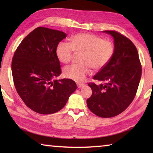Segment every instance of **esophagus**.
Wrapping results in <instances>:
<instances>
[{
    "label": "esophagus",
    "instance_id": "1",
    "mask_svg": "<svg viewBox=\"0 0 153 153\" xmlns=\"http://www.w3.org/2000/svg\"><path fill=\"white\" fill-rule=\"evenodd\" d=\"M77 87H78L79 88H82V87H84V86H86V84H84V83H77Z\"/></svg>",
    "mask_w": 153,
    "mask_h": 153
}]
</instances>
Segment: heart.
Segmentation results:
<instances>
[{
	"instance_id": "1",
	"label": "heart",
	"mask_w": 153,
	"mask_h": 153,
	"mask_svg": "<svg viewBox=\"0 0 153 153\" xmlns=\"http://www.w3.org/2000/svg\"><path fill=\"white\" fill-rule=\"evenodd\" d=\"M74 52L82 53L80 64H72L64 68L63 74L67 78L77 82L84 81L91 72L92 67L99 70L107 65L115 53L112 41L90 33H79L71 38L70 43L60 42L56 48L59 61L67 63L73 58Z\"/></svg>"
}]
</instances>
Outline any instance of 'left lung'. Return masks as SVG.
<instances>
[{
  "mask_svg": "<svg viewBox=\"0 0 153 153\" xmlns=\"http://www.w3.org/2000/svg\"><path fill=\"white\" fill-rule=\"evenodd\" d=\"M103 32L113 37L115 53L107 65L89 83L92 94L87 99L89 109L100 117L109 118L125 111L136 94L142 75L137 48L131 41L113 30Z\"/></svg>",
  "mask_w": 153,
  "mask_h": 153,
  "instance_id": "left-lung-1",
  "label": "left lung"
}]
</instances>
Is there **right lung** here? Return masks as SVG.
<instances>
[{"mask_svg":"<svg viewBox=\"0 0 153 153\" xmlns=\"http://www.w3.org/2000/svg\"><path fill=\"white\" fill-rule=\"evenodd\" d=\"M66 36L61 31L38 27L14 53L11 70L15 89L25 104L38 113L58 112L77 89L74 80L56 79L61 69L56 48Z\"/></svg>","mask_w":153,"mask_h":153,"instance_id":"right-lung-1","label":"right lung"}]
</instances>
